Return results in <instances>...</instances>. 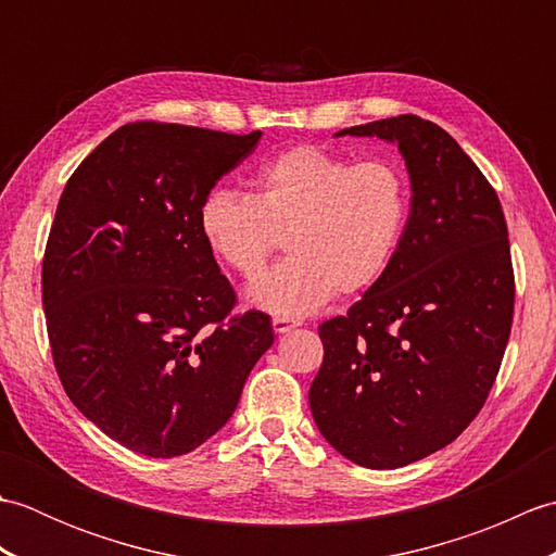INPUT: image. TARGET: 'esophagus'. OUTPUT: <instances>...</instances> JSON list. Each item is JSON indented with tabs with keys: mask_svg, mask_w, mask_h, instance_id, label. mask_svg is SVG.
<instances>
[{
	"mask_svg": "<svg viewBox=\"0 0 556 556\" xmlns=\"http://www.w3.org/2000/svg\"><path fill=\"white\" fill-rule=\"evenodd\" d=\"M293 327H299L296 320H289V317H271V329H275L277 334H287Z\"/></svg>",
	"mask_w": 556,
	"mask_h": 556,
	"instance_id": "1",
	"label": "esophagus"
}]
</instances>
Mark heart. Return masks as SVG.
Returning <instances> with one entry per match:
<instances>
[{
	"mask_svg": "<svg viewBox=\"0 0 556 556\" xmlns=\"http://www.w3.org/2000/svg\"><path fill=\"white\" fill-rule=\"evenodd\" d=\"M410 184L394 160L353 162L317 146H296L255 174L251 198L212 191L198 212L200 236L217 263L253 281L281 245L289 263L251 289V301L301 317L337 296L380 281L404 241Z\"/></svg>",
	"mask_w": 556,
	"mask_h": 556,
	"instance_id": "heart-1",
	"label": "heart"
}]
</instances>
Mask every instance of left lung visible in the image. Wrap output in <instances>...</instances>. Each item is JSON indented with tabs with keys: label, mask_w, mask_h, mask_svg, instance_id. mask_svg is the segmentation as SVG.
<instances>
[{
	"label": "left lung",
	"mask_w": 556,
	"mask_h": 556,
	"mask_svg": "<svg viewBox=\"0 0 556 556\" xmlns=\"http://www.w3.org/2000/svg\"><path fill=\"white\" fill-rule=\"evenodd\" d=\"M346 134L399 146L410 217L387 275L317 327L308 401L341 456L399 468L452 444L485 406L514 320L509 231L497 191L444 128L401 114Z\"/></svg>",
	"instance_id": "8db88e82"
}]
</instances>
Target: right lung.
I'll list each match as a JSON object with an SVG mask.
<instances>
[{
    "mask_svg": "<svg viewBox=\"0 0 556 556\" xmlns=\"http://www.w3.org/2000/svg\"><path fill=\"white\" fill-rule=\"evenodd\" d=\"M260 136L126 124L59 198L42 257L54 368L83 416L131 452L172 458L210 440L275 341L265 313H233L198 224Z\"/></svg>",
    "mask_w": 556,
    "mask_h": 556,
    "instance_id": "1",
    "label": "right lung"
}]
</instances>
